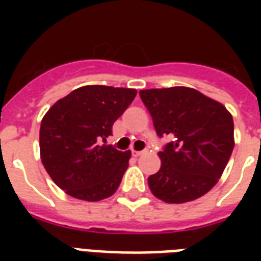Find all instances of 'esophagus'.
<instances>
[{
	"label": "esophagus",
	"mask_w": 261,
	"mask_h": 261,
	"mask_svg": "<svg viewBox=\"0 0 261 261\" xmlns=\"http://www.w3.org/2000/svg\"><path fill=\"white\" fill-rule=\"evenodd\" d=\"M144 152H145V151H133V155H134V156H141Z\"/></svg>",
	"instance_id": "1"
}]
</instances>
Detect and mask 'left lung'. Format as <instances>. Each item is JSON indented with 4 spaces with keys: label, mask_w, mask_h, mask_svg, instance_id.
I'll return each instance as SVG.
<instances>
[{
    "label": "left lung",
    "mask_w": 261,
    "mask_h": 261,
    "mask_svg": "<svg viewBox=\"0 0 261 261\" xmlns=\"http://www.w3.org/2000/svg\"><path fill=\"white\" fill-rule=\"evenodd\" d=\"M159 137L175 136L159 152L161 169L148 177L156 198L197 200L218 183L235 145L233 119L222 103L187 86L140 91Z\"/></svg>",
    "instance_id": "1"
}]
</instances>
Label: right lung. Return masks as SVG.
I'll return each instance as SVG.
<instances>
[{"label":"right lung","instance_id":"1","mask_svg":"<svg viewBox=\"0 0 261 261\" xmlns=\"http://www.w3.org/2000/svg\"><path fill=\"white\" fill-rule=\"evenodd\" d=\"M136 89L85 85L54 103L40 124V159L68 196L100 201L113 196L131 158L106 142Z\"/></svg>","mask_w":261,"mask_h":261}]
</instances>
